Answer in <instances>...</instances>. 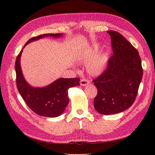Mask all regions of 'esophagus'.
Segmentation results:
<instances>
[{"label": "esophagus", "instance_id": "1", "mask_svg": "<svg viewBox=\"0 0 155 155\" xmlns=\"http://www.w3.org/2000/svg\"><path fill=\"white\" fill-rule=\"evenodd\" d=\"M88 84H89V81L86 79H82L81 81H80V85L81 86H83V87H85V86L88 85Z\"/></svg>", "mask_w": 155, "mask_h": 155}]
</instances>
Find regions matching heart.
<instances>
[{
    "instance_id": "1",
    "label": "heart",
    "mask_w": 155,
    "mask_h": 155,
    "mask_svg": "<svg viewBox=\"0 0 155 155\" xmlns=\"http://www.w3.org/2000/svg\"><path fill=\"white\" fill-rule=\"evenodd\" d=\"M97 49V46L94 45L91 48L79 51L77 54V60L79 63L88 62L87 70L92 76H99L104 73L109 60L107 51H101L96 55Z\"/></svg>"
}]
</instances>
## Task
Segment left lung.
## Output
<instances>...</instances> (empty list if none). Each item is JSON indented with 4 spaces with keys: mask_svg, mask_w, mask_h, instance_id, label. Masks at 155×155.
Listing matches in <instances>:
<instances>
[{
    "mask_svg": "<svg viewBox=\"0 0 155 155\" xmlns=\"http://www.w3.org/2000/svg\"><path fill=\"white\" fill-rule=\"evenodd\" d=\"M111 37L114 55L105 71L93 81L97 94L94 106L99 113H120L132 105L136 99L143 70L137 50L118 32L107 31Z\"/></svg>",
    "mask_w": 155,
    "mask_h": 155,
    "instance_id": "obj_1",
    "label": "left lung"
}]
</instances>
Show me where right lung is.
Instances as JSON below:
<instances>
[{
	"label": "right lung",
	"instance_id": "obj_1",
	"mask_svg": "<svg viewBox=\"0 0 155 155\" xmlns=\"http://www.w3.org/2000/svg\"><path fill=\"white\" fill-rule=\"evenodd\" d=\"M63 34H43L31 38L24 46L46 37L60 38ZM23 48L18 55L15 61L17 87L26 105L35 113L45 117H55L61 115L69 103L68 90L79 85V78H59L48 85L34 87L26 81L21 67V58Z\"/></svg>",
	"mask_w": 155,
	"mask_h": 155
}]
</instances>
